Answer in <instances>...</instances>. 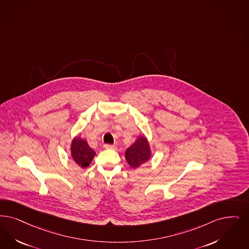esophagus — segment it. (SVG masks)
Here are the masks:
<instances>
[{"instance_id":"1","label":"esophagus","mask_w":249,"mask_h":249,"mask_svg":"<svg viewBox=\"0 0 249 249\" xmlns=\"http://www.w3.org/2000/svg\"><path fill=\"white\" fill-rule=\"evenodd\" d=\"M105 148L106 149L116 150V146L113 144H105Z\"/></svg>"}]
</instances>
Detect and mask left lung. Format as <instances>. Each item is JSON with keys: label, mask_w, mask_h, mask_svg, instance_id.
Instances as JSON below:
<instances>
[{"label": "left lung", "mask_w": 249, "mask_h": 249, "mask_svg": "<svg viewBox=\"0 0 249 249\" xmlns=\"http://www.w3.org/2000/svg\"><path fill=\"white\" fill-rule=\"evenodd\" d=\"M151 157L149 144L144 137H139L136 142L126 150L125 158L129 166L136 169L144 164Z\"/></svg>", "instance_id": "left-lung-1"}]
</instances>
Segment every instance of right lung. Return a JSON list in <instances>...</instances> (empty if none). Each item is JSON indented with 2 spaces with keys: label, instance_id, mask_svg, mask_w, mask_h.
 Returning a JSON list of instances; mask_svg holds the SVG:
<instances>
[{
  "label": "right lung",
  "instance_id": "obj_1",
  "mask_svg": "<svg viewBox=\"0 0 249 249\" xmlns=\"http://www.w3.org/2000/svg\"><path fill=\"white\" fill-rule=\"evenodd\" d=\"M71 156L79 166L81 168H86L95 156V152L89 147L85 140L76 137L72 141Z\"/></svg>",
  "mask_w": 249,
  "mask_h": 249
}]
</instances>
